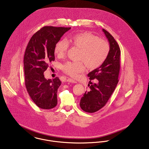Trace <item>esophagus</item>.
<instances>
[{
  "label": "esophagus",
  "instance_id": "34e87169",
  "mask_svg": "<svg viewBox=\"0 0 149 149\" xmlns=\"http://www.w3.org/2000/svg\"><path fill=\"white\" fill-rule=\"evenodd\" d=\"M67 81L68 82H70V83H77V82L76 81H75L73 79H70V78H68L67 79Z\"/></svg>",
  "mask_w": 149,
  "mask_h": 149
}]
</instances>
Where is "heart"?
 <instances>
[{
    "instance_id": "1",
    "label": "heart",
    "mask_w": 149,
    "mask_h": 149,
    "mask_svg": "<svg viewBox=\"0 0 149 149\" xmlns=\"http://www.w3.org/2000/svg\"><path fill=\"white\" fill-rule=\"evenodd\" d=\"M68 45L79 49L78 60L83 62L91 70L99 68L105 62L110 51L107 42L91 33L84 31L69 35L66 40L58 41L54 49L56 56L63 57L68 51ZM84 69L85 66L82 62H67L62 66V71L72 77H76Z\"/></svg>"
}]
</instances>
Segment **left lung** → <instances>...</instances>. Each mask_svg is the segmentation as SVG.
Returning a JSON list of instances; mask_svg holds the SVG:
<instances>
[{
	"label": "left lung",
	"mask_w": 149,
	"mask_h": 149,
	"mask_svg": "<svg viewBox=\"0 0 149 149\" xmlns=\"http://www.w3.org/2000/svg\"><path fill=\"white\" fill-rule=\"evenodd\" d=\"M102 31L109 43V53L99 68L88 74L89 81L95 79V83L88 84L89 88L80 102L81 109L90 113L96 112L106 105L119 81L120 49L113 36L104 29Z\"/></svg>",
	"instance_id": "1"
}]
</instances>
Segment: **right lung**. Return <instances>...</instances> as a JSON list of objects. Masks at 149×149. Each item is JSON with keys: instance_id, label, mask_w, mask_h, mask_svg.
Segmentation results:
<instances>
[{"instance_id": "right-lung-1", "label": "right lung", "mask_w": 149, "mask_h": 149, "mask_svg": "<svg viewBox=\"0 0 149 149\" xmlns=\"http://www.w3.org/2000/svg\"><path fill=\"white\" fill-rule=\"evenodd\" d=\"M71 27L44 26L33 35L27 44L24 65L25 86L36 106L51 109L57 104V93L61 81L58 77L46 79L44 72L54 61L56 43Z\"/></svg>"}]
</instances>
